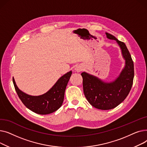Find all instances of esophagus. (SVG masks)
Listing matches in <instances>:
<instances>
[{
	"label": "esophagus",
	"mask_w": 147,
	"mask_h": 147,
	"mask_svg": "<svg viewBox=\"0 0 147 147\" xmlns=\"http://www.w3.org/2000/svg\"><path fill=\"white\" fill-rule=\"evenodd\" d=\"M82 69H83V66L80 65L76 66V68H75V70L77 72H80V71H81L82 70Z\"/></svg>",
	"instance_id": "obj_1"
}]
</instances>
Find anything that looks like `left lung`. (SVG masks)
<instances>
[{"label":"left lung","mask_w":147,"mask_h":147,"mask_svg":"<svg viewBox=\"0 0 147 147\" xmlns=\"http://www.w3.org/2000/svg\"><path fill=\"white\" fill-rule=\"evenodd\" d=\"M109 39L116 40L121 48L125 66L118 78L112 82L107 83L96 77L83 72V88L88 101L98 109L111 110L121 104L132 88L134 78V62L124 42L114 36L105 33Z\"/></svg>","instance_id":"8db88e82"}]
</instances>
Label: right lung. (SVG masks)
Instances as JSON below:
<instances>
[{"mask_svg":"<svg viewBox=\"0 0 147 147\" xmlns=\"http://www.w3.org/2000/svg\"><path fill=\"white\" fill-rule=\"evenodd\" d=\"M71 74L70 71L61 77L49 91L39 96H31L24 93L18 89L13 78L12 80L15 89L24 105L34 113L44 115L55 111L61 107Z\"/></svg>","mask_w":147,"mask_h":147,"instance_id":"right-lung-1","label":"right lung"}]
</instances>
